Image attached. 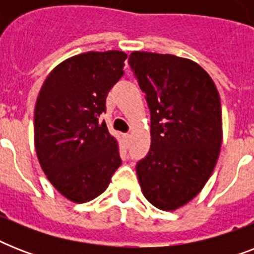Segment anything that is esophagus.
Here are the masks:
<instances>
[{
	"instance_id": "34e87169",
	"label": "esophagus",
	"mask_w": 254,
	"mask_h": 254,
	"mask_svg": "<svg viewBox=\"0 0 254 254\" xmlns=\"http://www.w3.org/2000/svg\"><path fill=\"white\" fill-rule=\"evenodd\" d=\"M130 137H131V135L129 134V133H127V134H124V138H125V141H127H127H129V139H130Z\"/></svg>"
}]
</instances>
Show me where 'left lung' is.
<instances>
[{
	"instance_id": "obj_1",
	"label": "left lung",
	"mask_w": 254,
	"mask_h": 254,
	"mask_svg": "<svg viewBox=\"0 0 254 254\" xmlns=\"http://www.w3.org/2000/svg\"><path fill=\"white\" fill-rule=\"evenodd\" d=\"M129 64L150 109V150L135 170L143 196L175 211L200 192L216 166L221 104L208 73L170 54L134 51Z\"/></svg>"
}]
</instances>
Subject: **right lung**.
Returning a JSON list of instances; mask_svg holds the SVG:
<instances>
[{"label": "right lung", "instance_id": "obj_1", "mask_svg": "<svg viewBox=\"0 0 254 254\" xmlns=\"http://www.w3.org/2000/svg\"><path fill=\"white\" fill-rule=\"evenodd\" d=\"M123 51L80 54L46 77L34 111L38 161L51 185L75 203L107 190L121 165L119 143L100 123L111 88L124 75Z\"/></svg>", "mask_w": 254, "mask_h": 254}]
</instances>
